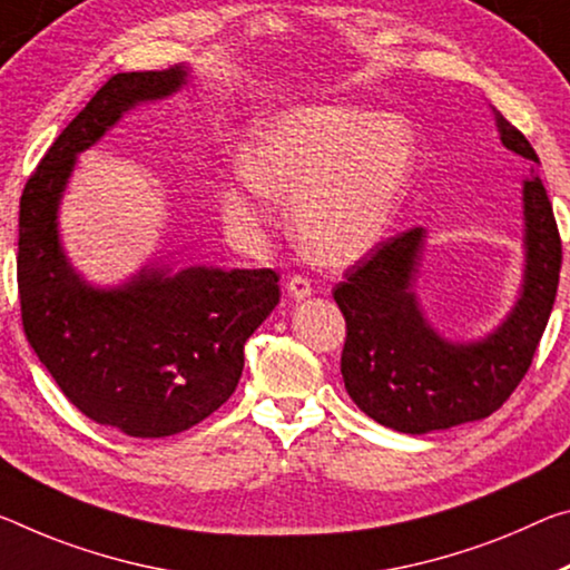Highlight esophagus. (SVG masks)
<instances>
[{
  "instance_id": "obj_1",
  "label": "esophagus",
  "mask_w": 570,
  "mask_h": 570,
  "mask_svg": "<svg viewBox=\"0 0 570 570\" xmlns=\"http://www.w3.org/2000/svg\"><path fill=\"white\" fill-rule=\"evenodd\" d=\"M286 288H288V294H292L296 302H299V299H306V296L312 294V284H309V278H304V276H299V274L288 278Z\"/></svg>"
}]
</instances>
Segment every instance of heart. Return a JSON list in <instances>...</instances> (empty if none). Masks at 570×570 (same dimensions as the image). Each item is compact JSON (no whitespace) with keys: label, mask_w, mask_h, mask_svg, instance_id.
I'll return each instance as SVG.
<instances>
[{"label":"heart","mask_w":570,"mask_h":570,"mask_svg":"<svg viewBox=\"0 0 570 570\" xmlns=\"http://www.w3.org/2000/svg\"><path fill=\"white\" fill-rule=\"evenodd\" d=\"M413 169V134L399 116L352 106H306L253 134L243 179L276 200H293L292 228L317 264L342 266L381 240L399 213ZM230 220L253 225L248 189L220 195Z\"/></svg>","instance_id":"1"}]
</instances>
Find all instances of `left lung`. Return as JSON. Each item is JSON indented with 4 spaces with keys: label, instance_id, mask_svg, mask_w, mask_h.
I'll return each mask as SVG.
<instances>
[{
    "label": "left lung",
    "instance_id": "8db88e82",
    "mask_svg": "<svg viewBox=\"0 0 570 570\" xmlns=\"http://www.w3.org/2000/svg\"><path fill=\"white\" fill-rule=\"evenodd\" d=\"M504 147L538 161L530 141L494 111ZM525 276L520 299L484 340L451 342L431 327L413 282L426 230L393 236L347 268L334 286L345 314L342 377L357 409L401 433H429L480 421L510 399L525 377L553 312L563 250L553 205L540 177L522 183Z\"/></svg>",
    "mask_w": 570,
    "mask_h": 570
}]
</instances>
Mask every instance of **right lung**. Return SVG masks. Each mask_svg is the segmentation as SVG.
<instances>
[{"mask_svg": "<svg viewBox=\"0 0 570 570\" xmlns=\"http://www.w3.org/2000/svg\"><path fill=\"white\" fill-rule=\"evenodd\" d=\"M187 68L116 73L52 141L20 197L22 327L66 399L129 436L193 429L230 399L243 345L278 304L271 268L147 266L116 288L86 284L58 238V207L80 151L144 101L185 86Z\"/></svg>", "mask_w": 570, "mask_h": 570, "instance_id": "1", "label": "right lung"}]
</instances>
